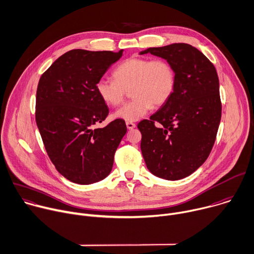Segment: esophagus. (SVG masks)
Listing matches in <instances>:
<instances>
[{
  "label": "esophagus",
  "mask_w": 254,
  "mask_h": 254,
  "mask_svg": "<svg viewBox=\"0 0 254 254\" xmlns=\"http://www.w3.org/2000/svg\"><path fill=\"white\" fill-rule=\"evenodd\" d=\"M126 126H127V128L129 130H132V129H134L136 127V124L132 123V122H126Z\"/></svg>",
  "instance_id": "esophagus-1"
}]
</instances>
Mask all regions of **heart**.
Listing matches in <instances>:
<instances>
[{
	"mask_svg": "<svg viewBox=\"0 0 254 254\" xmlns=\"http://www.w3.org/2000/svg\"><path fill=\"white\" fill-rule=\"evenodd\" d=\"M113 79L100 78L95 86L100 99L109 106L122 103L130 88L133 98L115 111L114 117L135 122L144 117L152 107L165 104L176 86V71L167 60L132 57L120 63L113 72Z\"/></svg>",
	"mask_w": 254,
	"mask_h": 254,
	"instance_id": "heart-1",
	"label": "heart"
}]
</instances>
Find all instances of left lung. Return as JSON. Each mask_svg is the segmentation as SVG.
Listing matches in <instances>:
<instances>
[{
  "mask_svg": "<svg viewBox=\"0 0 254 254\" xmlns=\"http://www.w3.org/2000/svg\"><path fill=\"white\" fill-rule=\"evenodd\" d=\"M147 53L174 66L176 86L167 102L137 125L142 155L152 174L179 180L205 162L215 142L221 119L217 72L199 50L185 43L149 48L140 55Z\"/></svg>",
  "mask_w": 254,
  "mask_h": 254,
  "instance_id": "8db88e82",
  "label": "left lung"
}]
</instances>
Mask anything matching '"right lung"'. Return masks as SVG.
Here are the masks:
<instances>
[{
    "label": "right lung",
    "instance_id": "add662e5",
    "mask_svg": "<svg viewBox=\"0 0 254 254\" xmlns=\"http://www.w3.org/2000/svg\"><path fill=\"white\" fill-rule=\"evenodd\" d=\"M123 50H71L41 76L36 95V122L49 158L68 180L82 185L107 177L114 154L127 132L124 120L93 128L106 119L107 105L95 86Z\"/></svg>",
    "mask_w": 254,
    "mask_h": 254
}]
</instances>
